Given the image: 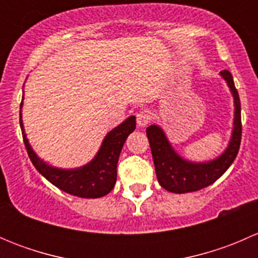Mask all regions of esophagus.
Wrapping results in <instances>:
<instances>
[{"label": "esophagus", "instance_id": "obj_1", "mask_svg": "<svg viewBox=\"0 0 258 258\" xmlns=\"http://www.w3.org/2000/svg\"><path fill=\"white\" fill-rule=\"evenodd\" d=\"M136 121H137V124H139V127H141V128L142 127H146L151 121V113L146 110L141 111V112L136 114Z\"/></svg>", "mask_w": 258, "mask_h": 258}]
</instances>
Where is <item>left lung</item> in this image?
I'll return each instance as SVG.
<instances>
[{
    "mask_svg": "<svg viewBox=\"0 0 258 258\" xmlns=\"http://www.w3.org/2000/svg\"><path fill=\"white\" fill-rule=\"evenodd\" d=\"M220 76L227 83L233 97V122L230 141L221 155L209 161H189L182 157L171 145L162 127L151 124L146 130L150 141L156 176L161 186L173 194L199 191L217 181L228 170L237 156L241 144V103L232 75L223 70Z\"/></svg>",
    "mask_w": 258,
    "mask_h": 258,
    "instance_id": "1",
    "label": "left lung"
}]
</instances>
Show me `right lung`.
<instances>
[{"label":"right lung","instance_id":"obj_1","mask_svg":"<svg viewBox=\"0 0 258 258\" xmlns=\"http://www.w3.org/2000/svg\"><path fill=\"white\" fill-rule=\"evenodd\" d=\"M22 106L23 97L20 106V124L23 142L31 162L43 177L62 191L82 199H98L112 191L117 179V162L119 153L128 135L136 128V117L130 116L122 123L107 132L97 153L90 162L80 167L61 168L42 160L30 145L22 121Z\"/></svg>","mask_w":258,"mask_h":258}]
</instances>
